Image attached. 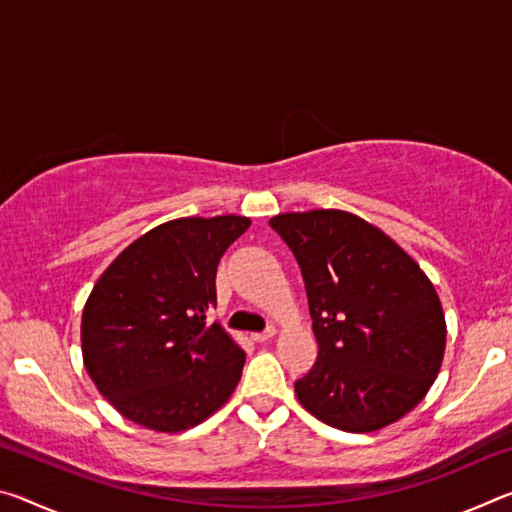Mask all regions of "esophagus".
<instances>
[{
	"instance_id": "1",
	"label": "esophagus",
	"mask_w": 512,
	"mask_h": 512,
	"mask_svg": "<svg viewBox=\"0 0 512 512\" xmlns=\"http://www.w3.org/2000/svg\"><path fill=\"white\" fill-rule=\"evenodd\" d=\"M275 336V327H268V329H264V332H255L253 334V341H257V343H268Z\"/></svg>"
}]
</instances>
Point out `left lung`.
Masks as SVG:
<instances>
[{
    "mask_svg": "<svg viewBox=\"0 0 512 512\" xmlns=\"http://www.w3.org/2000/svg\"><path fill=\"white\" fill-rule=\"evenodd\" d=\"M271 228L296 255L318 359L296 381L320 422L370 433L422 402L445 357L447 323L420 264L361 216L284 212Z\"/></svg>",
    "mask_w": 512,
    "mask_h": 512,
    "instance_id": "8db88e82",
    "label": "left lung"
}]
</instances>
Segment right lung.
<instances>
[{"label":"right lung","instance_id":"1","mask_svg":"<svg viewBox=\"0 0 512 512\" xmlns=\"http://www.w3.org/2000/svg\"><path fill=\"white\" fill-rule=\"evenodd\" d=\"M248 216H185L112 259L81 318L83 366L97 391L144 429L180 433L230 400L246 354L219 323L216 266Z\"/></svg>","mask_w":512,"mask_h":512}]
</instances>
